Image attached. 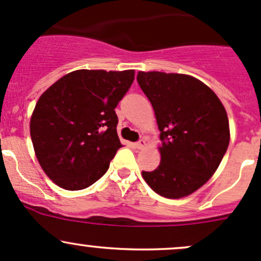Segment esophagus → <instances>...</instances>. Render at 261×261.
Wrapping results in <instances>:
<instances>
[{"label":"esophagus","instance_id":"1","mask_svg":"<svg viewBox=\"0 0 261 261\" xmlns=\"http://www.w3.org/2000/svg\"><path fill=\"white\" fill-rule=\"evenodd\" d=\"M145 145H147L145 139H141V141H138L136 143V148H138V149H143V148H145Z\"/></svg>","mask_w":261,"mask_h":261}]
</instances>
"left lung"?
Masks as SVG:
<instances>
[{"label":"left lung","mask_w":261,"mask_h":261,"mask_svg":"<svg viewBox=\"0 0 261 261\" xmlns=\"http://www.w3.org/2000/svg\"><path fill=\"white\" fill-rule=\"evenodd\" d=\"M161 130V164L142 176L156 194L188 197L219 167L230 141L226 111L217 94L188 74L138 72Z\"/></svg>","instance_id":"obj_1"}]
</instances>
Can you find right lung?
I'll return each instance as SVG.
<instances>
[{
    "mask_svg": "<svg viewBox=\"0 0 261 261\" xmlns=\"http://www.w3.org/2000/svg\"><path fill=\"white\" fill-rule=\"evenodd\" d=\"M134 69H78L42 93L30 122L33 149L47 176L66 190L97 181L122 147L114 108Z\"/></svg>",
    "mask_w": 261,
    "mask_h": 261,
    "instance_id": "add662e5",
    "label": "right lung"
}]
</instances>
